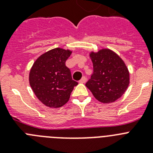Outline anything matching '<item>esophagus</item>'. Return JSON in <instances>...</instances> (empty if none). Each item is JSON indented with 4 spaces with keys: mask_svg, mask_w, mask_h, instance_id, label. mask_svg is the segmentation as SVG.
<instances>
[{
    "mask_svg": "<svg viewBox=\"0 0 153 153\" xmlns=\"http://www.w3.org/2000/svg\"><path fill=\"white\" fill-rule=\"evenodd\" d=\"M86 76H83V77H82V79H81L80 80H79V83H86Z\"/></svg>",
    "mask_w": 153,
    "mask_h": 153,
    "instance_id": "34e87169",
    "label": "esophagus"
}]
</instances>
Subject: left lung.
I'll return each instance as SVG.
<instances>
[{
    "instance_id": "1",
    "label": "left lung",
    "mask_w": 153,
    "mask_h": 153,
    "mask_svg": "<svg viewBox=\"0 0 153 153\" xmlns=\"http://www.w3.org/2000/svg\"><path fill=\"white\" fill-rule=\"evenodd\" d=\"M93 73L86 83L97 100L110 103L123 95L129 83V73L123 60L115 52L102 49L90 54Z\"/></svg>"
}]
</instances>
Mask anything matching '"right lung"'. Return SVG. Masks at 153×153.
Listing matches in <instances>:
<instances>
[{"label":"right lung","instance_id":"add662e5","mask_svg":"<svg viewBox=\"0 0 153 153\" xmlns=\"http://www.w3.org/2000/svg\"><path fill=\"white\" fill-rule=\"evenodd\" d=\"M71 53L62 48L51 50L36 59L30 71V85L45 106L51 108L63 106L78 84L65 64Z\"/></svg>","mask_w":153,"mask_h":153}]
</instances>
